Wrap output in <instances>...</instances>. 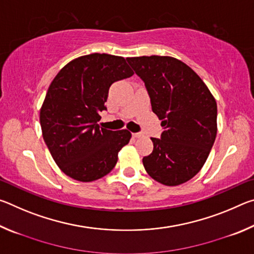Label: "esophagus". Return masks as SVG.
Here are the masks:
<instances>
[{"label": "esophagus", "instance_id": "34e87169", "mask_svg": "<svg viewBox=\"0 0 254 254\" xmlns=\"http://www.w3.org/2000/svg\"><path fill=\"white\" fill-rule=\"evenodd\" d=\"M143 134L142 133H140V132H136V133H132V136L134 137V139H139V137H141L142 136Z\"/></svg>", "mask_w": 254, "mask_h": 254}]
</instances>
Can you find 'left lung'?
Wrapping results in <instances>:
<instances>
[{
	"label": "left lung",
	"mask_w": 254,
	"mask_h": 254,
	"mask_svg": "<svg viewBox=\"0 0 254 254\" xmlns=\"http://www.w3.org/2000/svg\"><path fill=\"white\" fill-rule=\"evenodd\" d=\"M143 80L154 114L163 120L160 139L142 159L156 182L177 186L204 166L217 132V105L200 77L180 60L168 56L127 58Z\"/></svg>",
	"instance_id": "1"
}]
</instances>
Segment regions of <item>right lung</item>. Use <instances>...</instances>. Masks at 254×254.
Masks as SVG:
<instances>
[{
  "mask_svg": "<svg viewBox=\"0 0 254 254\" xmlns=\"http://www.w3.org/2000/svg\"><path fill=\"white\" fill-rule=\"evenodd\" d=\"M132 75L123 57L91 54L71 60L51 81L40 110L42 136L70 178L93 182L117 165L131 133L100 127L98 121L111 85Z\"/></svg>",
  "mask_w": 254,
  "mask_h": 254,
  "instance_id": "1",
  "label": "right lung"
}]
</instances>
